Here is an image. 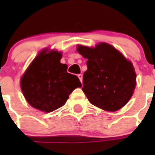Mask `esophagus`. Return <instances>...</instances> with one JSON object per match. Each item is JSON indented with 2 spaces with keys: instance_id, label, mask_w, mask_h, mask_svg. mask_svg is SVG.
Masks as SVG:
<instances>
[{
  "instance_id": "34e87169",
  "label": "esophagus",
  "mask_w": 155,
  "mask_h": 155,
  "mask_svg": "<svg viewBox=\"0 0 155 155\" xmlns=\"http://www.w3.org/2000/svg\"><path fill=\"white\" fill-rule=\"evenodd\" d=\"M78 78H79V80H80V81L81 82H82V81H83V76H82V74H78Z\"/></svg>"
}]
</instances>
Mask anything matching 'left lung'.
Returning <instances> with one entry per match:
<instances>
[{"label":"left lung","mask_w":155,"mask_h":155,"mask_svg":"<svg viewBox=\"0 0 155 155\" xmlns=\"http://www.w3.org/2000/svg\"><path fill=\"white\" fill-rule=\"evenodd\" d=\"M77 51L87 59L82 90L90 103L107 112L124 107L137 85L132 62L106 42H99L94 47L78 45Z\"/></svg>","instance_id":"obj_1"}]
</instances>
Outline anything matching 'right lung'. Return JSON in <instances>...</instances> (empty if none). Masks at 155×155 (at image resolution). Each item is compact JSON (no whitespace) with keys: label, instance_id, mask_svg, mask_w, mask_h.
Masks as SVG:
<instances>
[{"label":"right lung","instance_id":"right-lung-1","mask_svg":"<svg viewBox=\"0 0 155 155\" xmlns=\"http://www.w3.org/2000/svg\"><path fill=\"white\" fill-rule=\"evenodd\" d=\"M61 52L43 49L21 77V91L31 107L51 113L66 103L75 88L81 87L78 78L67 72L68 65L61 64Z\"/></svg>","mask_w":155,"mask_h":155}]
</instances>
